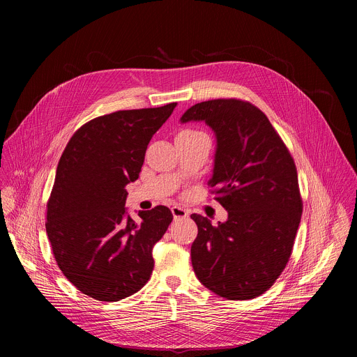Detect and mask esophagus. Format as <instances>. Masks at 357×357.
Masks as SVG:
<instances>
[{
	"label": "esophagus",
	"instance_id": "esophagus-1",
	"mask_svg": "<svg viewBox=\"0 0 357 357\" xmlns=\"http://www.w3.org/2000/svg\"><path fill=\"white\" fill-rule=\"evenodd\" d=\"M171 212H172V216H174V219L176 220V219H186L189 215H188V212L185 211V209H182V208H179V206H174V208H171Z\"/></svg>",
	"mask_w": 357,
	"mask_h": 357
}]
</instances>
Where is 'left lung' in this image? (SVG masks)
Masks as SVG:
<instances>
[{
    "mask_svg": "<svg viewBox=\"0 0 357 357\" xmlns=\"http://www.w3.org/2000/svg\"><path fill=\"white\" fill-rule=\"evenodd\" d=\"M188 121H205L216 134L208 185L229 213L218 226L190 216L197 226L190 247L193 271L226 299L260 296L284 271L301 222L295 162L267 116L248 101H202L181 117Z\"/></svg>",
    "mask_w": 357,
    "mask_h": 357,
    "instance_id": "1",
    "label": "left lung"
}]
</instances>
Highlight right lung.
<instances>
[{
	"label": "right lung",
	"instance_id": "right-lung-1",
	"mask_svg": "<svg viewBox=\"0 0 357 357\" xmlns=\"http://www.w3.org/2000/svg\"><path fill=\"white\" fill-rule=\"evenodd\" d=\"M176 103L120 110L83 124L59 160L46 205V233L63 275L83 294L106 302L139 291L154 268L152 247L174 216L167 206L126 209L146 146Z\"/></svg>",
	"mask_w": 357,
	"mask_h": 357
}]
</instances>
